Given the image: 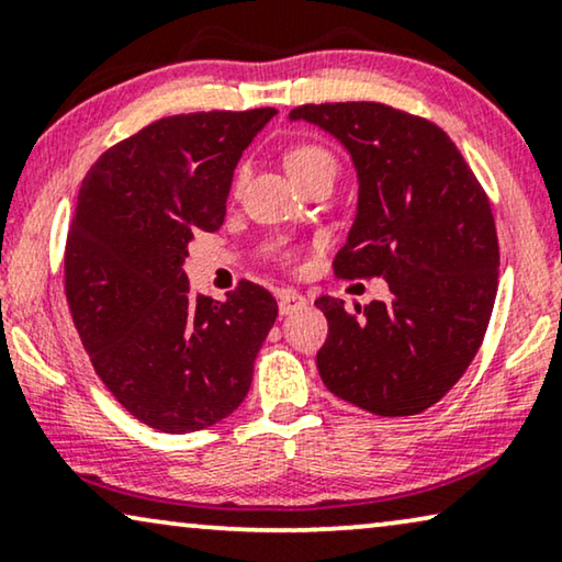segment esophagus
Masks as SVG:
<instances>
[{
    "instance_id": "obj_1",
    "label": "esophagus",
    "mask_w": 562,
    "mask_h": 562,
    "mask_svg": "<svg viewBox=\"0 0 562 562\" xmlns=\"http://www.w3.org/2000/svg\"><path fill=\"white\" fill-rule=\"evenodd\" d=\"M305 295H300L297 290H282L278 295V307H280V315H290L300 311V307H305Z\"/></svg>"
}]
</instances>
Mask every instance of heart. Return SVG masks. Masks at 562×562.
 <instances>
[{"label": "heart", "instance_id": "b5f03b06", "mask_svg": "<svg viewBox=\"0 0 562 562\" xmlns=\"http://www.w3.org/2000/svg\"><path fill=\"white\" fill-rule=\"evenodd\" d=\"M284 168H288L295 183H300V180L307 176H313V172H334L336 176V157L328 147L315 145V142H297V145H292L288 149V155H284ZM241 180L244 170L234 176V191H239Z\"/></svg>", "mask_w": 562, "mask_h": 562}]
</instances>
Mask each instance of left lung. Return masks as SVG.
I'll use <instances>...</instances> for the list:
<instances>
[{"label": "left lung", "instance_id": "1", "mask_svg": "<svg viewBox=\"0 0 562 562\" xmlns=\"http://www.w3.org/2000/svg\"><path fill=\"white\" fill-rule=\"evenodd\" d=\"M305 120L341 139L359 176V209L334 259L336 278H384L390 300L328 318L323 384L382 417L446 397L484 341L499 282V239L484 188L453 139L423 116L376 101L303 104Z\"/></svg>", "mask_w": 562, "mask_h": 562}]
</instances>
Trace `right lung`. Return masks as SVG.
Masks as SVG:
<instances>
[{
	"mask_svg": "<svg viewBox=\"0 0 562 562\" xmlns=\"http://www.w3.org/2000/svg\"><path fill=\"white\" fill-rule=\"evenodd\" d=\"M278 114H176L109 147L78 191L66 300L101 382L160 432L216 425L247 397L278 300L241 280L226 303L183 272L195 232H218L234 168Z\"/></svg>",
	"mask_w": 562,
	"mask_h": 562,
	"instance_id": "add662e5",
	"label": "right lung"
}]
</instances>
